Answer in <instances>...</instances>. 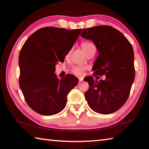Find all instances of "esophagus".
Instances as JSON below:
<instances>
[{"label":"esophagus","instance_id":"34e87169","mask_svg":"<svg viewBox=\"0 0 149 149\" xmlns=\"http://www.w3.org/2000/svg\"><path fill=\"white\" fill-rule=\"evenodd\" d=\"M83 80H84V78H83V77H79V81H82Z\"/></svg>","mask_w":149,"mask_h":149}]
</instances>
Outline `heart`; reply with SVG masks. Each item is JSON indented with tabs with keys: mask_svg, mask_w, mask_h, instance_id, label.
<instances>
[{
	"mask_svg": "<svg viewBox=\"0 0 149 149\" xmlns=\"http://www.w3.org/2000/svg\"><path fill=\"white\" fill-rule=\"evenodd\" d=\"M81 47L82 49L84 50V51L85 52V54L87 55L89 53V52L91 51L92 50L96 49L95 45L93 43L91 42H84L81 44ZM70 54V52L68 53L66 55V56L68 57ZM85 68L83 67H80V66H74L72 68L71 71L73 73V74L76 75H81L84 72H85Z\"/></svg>",
	"mask_w": 149,
	"mask_h": 149,
	"instance_id": "obj_1",
	"label": "heart"
}]
</instances>
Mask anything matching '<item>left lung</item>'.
<instances>
[{"label":"left lung","instance_id":"8db88e82","mask_svg":"<svg viewBox=\"0 0 149 149\" xmlns=\"http://www.w3.org/2000/svg\"><path fill=\"white\" fill-rule=\"evenodd\" d=\"M81 36L91 40L99 53L93 67V76L106 75L105 80L85 78L89 85L85 99L95 112L111 114L125 104L135 79L133 47L122 33L109 26L84 29Z\"/></svg>","mask_w":149,"mask_h":149}]
</instances>
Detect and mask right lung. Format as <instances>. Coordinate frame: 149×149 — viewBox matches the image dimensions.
<instances>
[{"label":"right lung","instance_id":"add662e5","mask_svg":"<svg viewBox=\"0 0 149 149\" xmlns=\"http://www.w3.org/2000/svg\"><path fill=\"white\" fill-rule=\"evenodd\" d=\"M81 30L42 27L26 40L20 50V89L27 104L39 114L61 112L68 95L77 84L79 80L74 75L58 79L54 72L55 65L64 62Z\"/></svg>","mask_w":149,"mask_h":149}]
</instances>
